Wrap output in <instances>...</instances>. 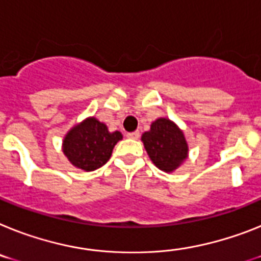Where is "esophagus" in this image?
Here are the masks:
<instances>
[{
	"label": "esophagus",
	"instance_id": "obj_1",
	"mask_svg": "<svg viewBox=\"0 0 261 261\" xmlns=\"http://www.w3.org/2000/svg\"><path fill=\"white\" fill-rule=\"evenodd\" d=\"M127 138L130 139H138L139 138V131H133V133H127Z\"/></svg>",
	"mask_w": 261,
	"mask_h": 261
}]
</instances>
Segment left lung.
<instances>
[{
  "label": "left lung",
  "instance_id": "obj_1",
  "mask_svg": "<svg viewBox=\"0 0 261 261\" xmlns=\"http://www.w3.org/2000/svg\"><path fill=\"white\" fill-rule=\"evenodd\" d=\"M142 142L152 163L164 172L175 171L188 156L183 131L167 118L152 122L150 130L142 135Z\"/></svg>",
  "mask_w": 261,
  "mask_h": 261
}]
</instances>
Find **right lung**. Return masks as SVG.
Here are the masks:
<instances>
[{
    "label": "right lung",
    "mask_w": 261,
    "mask_h": 261,
    "mask_svg": "<svg viewBox=\"0 0 261 261\" xmlns=\"http://www.w3.org/2000/svg\"><path fill=\"white\" fill-rule=\"evenodd\" d=\"M122 138L119 131L110 133L106 124L90 117L70 128L63 138L62 150L76 168L94 171L107 163L114 146Z\"/></svg>",
    "instance_id": "1"
}]
</instances>
